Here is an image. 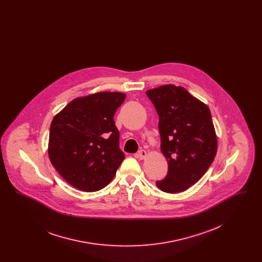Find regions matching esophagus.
I'll return each instance as SVG.
<instances>
[{
	"mask_svg": "<svg viewBox=\"0 0 262 262\" xmlns=\"http://www.w3.org/2000/svg\"><path fill=\"white\" fill-rule=\"evenodd\" d=\"M137 155L139 159L142 160V159H144L146 157V151L144 149H140L137 152Z\"/></svg>",
	"mask_w": 262,
	"mask_h": 262,
	"instance_id": "obj_1",
	"label": "esophagus"
}]
</instances>
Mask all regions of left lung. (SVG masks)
Listing matches in <instances>:
<instances>
[{"mask_svg":"<svg viewBox=\"0 0 262 262\" xmlns=\"http://www.w3.org/2000/svg\"><path fill=\"white\" fill-rule=\"evenodd\" d=\"M159 116L161 150L168 174L156 185L168 193L187 189L206 173L217 152L209 108L187 89L167 84L146 91Z\"/></svg>","mask_w":262,"mask_h":262,"instance_id":"8db88e82","label":"left lung"}]
</instances>
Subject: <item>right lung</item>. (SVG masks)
Listing matches in <instances>:
<instances>
[{
	"instance_id": "right-lung-1",
	"label": "right lung",
	"mask_w": 262,
	"mask_h": 262,
	"mask_svg": "<svg viewBox=\"0 0 262 262\" xmlns=\"http://www.w3.org/2000/svg\"><path fill=\"white\" fill-rule=\"evenodd\" d=\"M121 92H99L69 103L52 121L48 153L52 165L73 187L97 191L116 174L125 154L114 115Z\"/></svg>"
}]
</instances>
